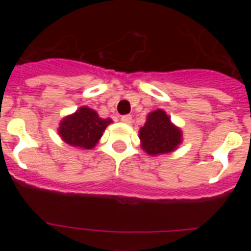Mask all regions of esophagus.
I'll list each match as a JSON object with an SVG mask.
<instances>
[{
  "mask_svg": "<svg viewBox=\"0 0 251 251\" xmlns=\"http://www.w3.org/2000/svg\"><path fill=\"white\" fill-rule=\"evenodd\" d=\"M121 121L126 124H130L132 123V115H123L121 118Z\"/></svg>",
  "mask_w": 251,
  "mask_h": 251,
  "instance_id": "1",
  "label": "esophagus"
}]
</instances>
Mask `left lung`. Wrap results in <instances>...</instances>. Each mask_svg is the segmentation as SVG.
I'll return each mask as SVG.
<instances>
[{
  "mask_svg": "<svg viewBox=\"0 0 251 251\" xmlns=\"http://www.w3.org/2000/svg\"><path fill=\"white\" fill-rule=\"evenodd\" d=\"M138 133L142 150L150 156L174 152L182 143V130L171 122L163 109L151 112Z\"/></svg>",
  "mask_w": 251,
  "mask_h": 251,
  "instance_id": "8db88e82",
  "label": "left lung"
}]
</instances>
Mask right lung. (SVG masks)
Returning <instances> with one entry per match:
<instances>
[{
    "label": "right lung",
    "mask_w": 251,
    "mask_h": 251,
    "mask_svg": "<svg viewBox=\"0 0 251 251\" xmlns=\"http://www.w3.org/2000/svg\"><path fill=\"white\" fill-rule=\"evenodd\" d=\"M113 123L110 118H100L89 106H80L76 112L64 117L57 133L65 143L79 150H92L103 136L105 128Z\"/></svg>",
    "instance_id": "1"
}]
</instances>
